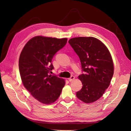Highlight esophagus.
I'll list each match as a JSON object with an SVG mask.
<instances>
[{"label": "esophagus", "instance_id": "34e87169", "mask_svg": "<svg viewBox=\"0 0 131 131\" xmlns=\"http://www.w3.org/2000/svg\"><path fill=\"white\" fill-rule=\"evenodd\" d=\"M74 79H75V77H74V76H71V77L70 78L68 79V80H69L70 82H72V81H73Z\"/></svg>", "mask_w": 131, "mask_h": 131}]
</instances>
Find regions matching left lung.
Returning <instances> with one entry per match:
<instances>
[{"label":"left lung","mask_w":131,"mask_h":131,"mask_svg":"<svg viewBox=\"0 0 131 131\" xmlns=\"http://www.w3.org/2000/svg\"><path fill=\"white\" fill-rule=\"evenodd\" d=\"M68 42L85 72L78 77L83 86L77 97L86 104L92 103L102 97L111 83L114 70L111 54L104 43L94 37H76Z\"/></svg>","instance_id":"left-lung-1"}]
</instances>
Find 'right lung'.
Returning <instances> with one entry per match:
<instances>
[{
	"instance_id": "1",
	"label": "right lung",
	"mask_w": 131,
	"mask_h": 131,
	"mask_svg": "<svg viewBox=\"0 0 131 131\" xmlns=\"http://www.w3.org/2000/svg\"><path fill=\"white\" fill-rule=\"evenodd\" d=\"M67 38L36 36L27 42L20 52L19 71L22 83L33 97L43 104L56 101L65 84V80L49 74L52 59L65 46Z\"/></svg>"
}]
</instances>
